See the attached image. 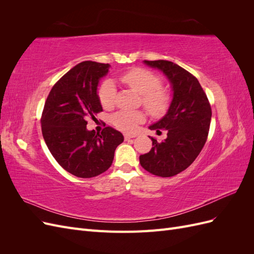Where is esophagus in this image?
I'll return each mask as SVG.
<instances>
[{"mask_svg":"<svg viewBox=\"0 0 254 254\" xmlns=\"http://www.w3.org/2000/svg\"><path fill=\"white\" fill-rule=\"evenodd\" d=\"M135 136H136L135 134H125V140L129 141V140L133 139V137H135Z\"/></svg>","mask_w":254,"mask_h":254,"instance_id":"esophagus-1","label":"esophagus"}]
</instances>
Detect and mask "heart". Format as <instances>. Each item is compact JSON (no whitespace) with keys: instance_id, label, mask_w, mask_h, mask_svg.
Listing matches in <instances>:
<instances>
[{"instance_id":"heart-1","label":"heart","mask_w":254,"mask_h":254,"mask_svg":"<svg viewBox=\"0 0 254 254\" xmlns=\"http://www.w3.org/2000/svg\"><path fill=\"white\" fill-rule=\"evenodd\" d=\"M122 81L129 88L142 95V102L146 109L152 114H162L170 104V98L162 88V81L151 72L144 68H133L122 76ZM98 99L104 108L114 105L117 90L111 79H106L98 88ZM144 114L140 111H120L112 117L113 125L122 131L132 132L137 125L144 121Z\"/></svg>"}]
</instances>
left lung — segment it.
Masks as SVG:
<instances>
[{"label":"left lung","instance_id":"1","mask_svg":"<svg viewBox=\"0 0 254 254\" xmlns=\"http://www.w3.org/2000/svg\"><path fill=\"white\" fill-rule=\"evenodd\" d=\"M143 63L166 76L173 98L164 117L149 126L157 132L166 130L167 137L162 143L151 137L153 147L140 156V163L152 175L173 177L188 168L200 153L210 129L211 106L198 79L183 67L167 60Z\"/></svg>","mask_w":254,"mask_h":254}]
</instances>
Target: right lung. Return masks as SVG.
<instances>
[{
	"instance_id": "1",
	"label": "right lung",
	"mask_w": 254,
	"mask_h": 254,
	"mask_svg": "<svg viewBox=\"0 0 254 254\" xmlns=\"http://www.w3.org/2000/svg\"><path fill=\"white\" fill-rule=\"evenodd\" d=\"M109 67V64L95 61L75 65L55 83L44 105L41 127L48 148L61 167L79 178L108 170L115 149L124 141L111 127L101 134L87 129L86 120L103 111L97 87Z\"/></svg>"
}]
</instances>
